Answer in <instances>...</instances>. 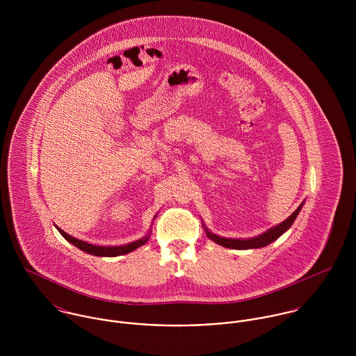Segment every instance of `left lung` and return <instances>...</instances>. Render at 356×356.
Segmentation results:
<instances>
[{
  "label": "left lung",
  "mask_w": 356,
  "mask_h": 356,
  "mask_svg": "<svg viewBox=\"0 0 356 356\" xmlns=\"http://www.w3.org/2000/svg\"><path fill=\"white\" fill-rule=\"evenodd\" d=\"M303 207V203L299 205V208L288 218L285 219L282 223L268 229L267 232L256 236L254 238H247V240H227V238H222V237H218V236H209L211 240H213L215 243L223 245V247H227V248H237V250H251V248H261V247H266L268 244H271L273 241H275L281 234H284L291 226L292 223L295 222L296 216L299 215L300 209ZM229 244L227 245V243Z\"/></svg>",
  "instance_id": "obj_1"
}]
</instances>
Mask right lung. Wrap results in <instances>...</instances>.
<instances>
[{
  "instance_id": "add662e5",
  "label": "right lung",
  "mask_w": 356,
  "mask_h": 356,
  "mask_svg": "<svg viewBox=\"0 0 356 356\" xmlns=\"http://www.w3.org/2000/svg\"><path fill=\"white\" fill-rule=\"evenodd\" d=\"M57 230L60 232V234L71 244H74L76 248L82 250L83 252L86 254H95V256H118V254H124L137 250L138 247L144 245L147 243V238H141L136 243H131V244H127V245H122V247H100V245H93V244H89L86 241H82V240H78L70 234H67L65 232H63L60 227H57Z\"/></svg>"
}]
</instances>
